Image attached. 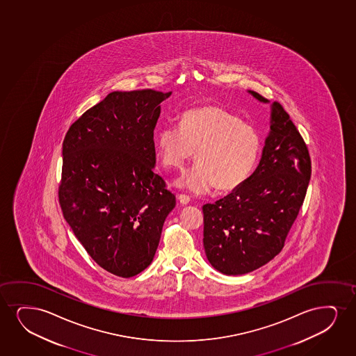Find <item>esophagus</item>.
I'll return each mask as SVG.
<instances>
[{"instance_id": "obj_1", "label": "esophagus", "mask_w": 356, "mask_h": 356, "mask_svg": "<svg viewBox=\"0 0 356 356\" xmlns=\"http://www.w3.org/2000/svg\"><path fill=\"white\" fill-rule=\"evenodd\" d=\"M178 201H179L180 204L186 206V204H189L190 197L186 196V195L179 194L178 195Z\"/></svg>"}]
</instances>
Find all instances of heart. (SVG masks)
<instances>
[{"instance_id":"b5f03b06","label":"heart","mask_w":356,"mask_h":356,"mask_svg":"<svg viewBox=\"0 0 356 356\" xmlns=\"http://www.w3.org/2000/svg\"><path fill=\"white\" fill-rule=\"evenodd\" d=\"M156 155L168 171H177L194 156L197 163L176 180V185L196 195L216 185L229 191L243 184L257 165L261 138L252 125L218 106L190 109L179 127H163L155 142Z\"/></svg>"}]
</instances>
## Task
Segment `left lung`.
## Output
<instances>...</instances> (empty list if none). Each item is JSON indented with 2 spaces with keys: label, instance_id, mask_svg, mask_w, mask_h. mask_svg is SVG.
Listing matches in <instances>:
<instances>
[{
  "label": "left lung",
  "instance_id": "left-lung-1",
  "mask_svg": "<svg viewBox=\"0 0 356 356\" xmlns=\"http://www.w3.org/2000/svg\"><path fill=\"white\" fill-rule=\"evenodd\" d=\"M270 106V132L257 170L231 194L202 208L206 257L222 275H245L280 254L311 179L305 140L283 107Z\"/></svg>",
  "mask_w": 356,
  "mask_h": 356
}]
</instances>
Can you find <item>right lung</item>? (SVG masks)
<instances>
[{
  "mask_svg": "<svg viewBox=\"0 0 356 356\" xmlns=\"http://www.w3.org/2000/svg\"><path fill=\"white\" fill-rule=\"evenodd\" d=\"M170 92L113 91L73 122L63 143V218L97 265L130 278L158 249L176 196L154 172V129Z\"/></svg>",
  "mask_w": 356,
  "mask_h": 356,
  "instance_id": "add662e5",
  "label": "right lung"
}]
</instances>
